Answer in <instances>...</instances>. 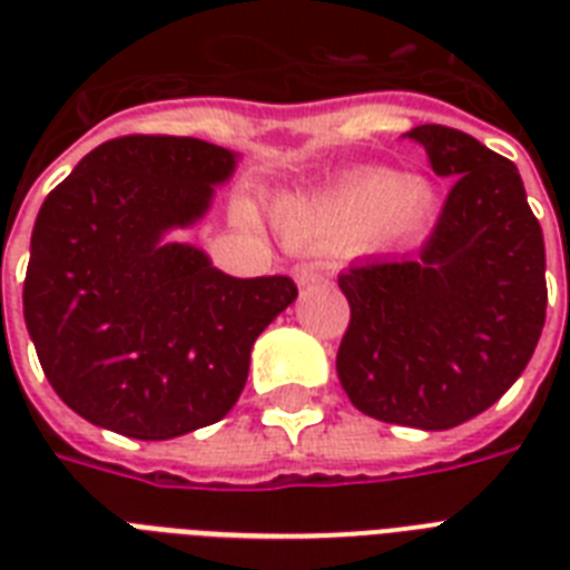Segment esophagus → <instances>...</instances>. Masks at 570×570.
I'll return each instance as SVG.
<instances>
[{
  "instance_id": "1",
  "label": "esophagus",
  "mask_w": 570,
  "mask_h": 570,
  "mask_svg": "<svg viewBox=\"0 0 570 570\" xmlns=\"http://www.w3.org/2000/svg\"><path fill=\"white\" fill-rule=\"evenodd\" d=\"M295 281L302 286H313L325 281V268L316 266V263H302V266H295Z\"/></svg>"
}]
</instances>
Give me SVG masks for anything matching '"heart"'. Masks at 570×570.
<instances>
[{"instance_id":"1","label":"heart","mask_w":570,"mask_h":570,"mask_svg":"<svg viewBox=\"0 0 570 570\" xmlns=\"http://www.w3.org/2000/svg\"><path fill=\"white\" fill-rule=\"evenodd\" d=\"M438 200L425 183H407L387 168L348 174L337 186L307 197H286L277 222L295 242L311 245H396L434 222Z\"/></svg>"}]
</instances>
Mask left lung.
I'll use <instances>...</instances> for the list:
<instances>
[{
	"label": "left lung",
	"mask_w": 570,
	"mask_h": 570,
	"mask_svg": "<svg viewBox=\"0 0 570 570\" xmlns=\"http://www.w3.org/2000/svg\"><path fill=\"white\" fill-rule=\"evenodd\" d=\"M407 138L455 183L416 254L340 275L352 322L337 375L366 416L441 432L494 405L530 364L548 307L544 236L509 159L441 124Z\"/></svg>",
	"instance_id": "obj_1"
}]
</instances>
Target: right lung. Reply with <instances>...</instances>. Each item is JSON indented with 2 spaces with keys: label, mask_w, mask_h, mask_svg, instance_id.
<instances>
[{
  "label": "right lung",
  "mask_w": 570,
  "mask_h": 570,
  "mask_svg": "<svg viewBox=\"0 0 570 570\" xmlns=\"http://www.w3.org/2000/svg\"><path fill=\"white\" fill-rule=\"evenodd\" d=\"M236 165L200 138H111L40 206L22 316L52 390L88 423L168 441L236 405L254 340L298 289L224 275L171 236L209 213Z\"/></svg>",
  "instance_id": "obj_1"
}]
</instances>
